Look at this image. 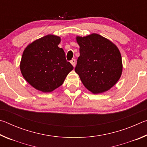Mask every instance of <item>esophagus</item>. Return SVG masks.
Here are the masks:
<instances>
[{"instance_id": "34e87169", "label": "esophagus", "mask_w": 147, "mask_h": 147, "mask_svg": "<svg viewBox=\"0 0 147 147\" xmlns=\"http://www.w3.org/2000/svg\"><path fill=\"white\" fill-rule=\"evenodd\" d=\"M71 63L73 65V67H75V65H76V60L74 59H73L71 61Z\"/></svg>"}]
</instances>
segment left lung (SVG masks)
Returning a JSON list of instances; mask_svg holds the SVG:
<instances>
[{"mask_svg": "<svg viewBox=\"0 0 147 147\" xmlns=\"http://www.w3.org/2000/svg\"><path fill=\"white\" fill-rule=\"evenodd\" d=\"M76 39L80 56L74 70L84 86L94 94L109 90L117 82L123 71L117 47L97 34Z\"/></svg>", "mask_w": 147, "mask_h": 147, "instance_id": "1", "label": "left lung"}]
</instances>
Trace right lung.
Returning a JSON list of instances; mask_svg holds the SVG:
<instances>
[{"label": "right lung", "mask_w": 147, "mask_h": 147, "mask_svg": "<svg viewBox=\"0 0 147 147\" xmlns=\"http://www.w3.org/2000/svg\"><path fill=\"white\" fill-rule=\"evenodd\" d=\"M60 41L59 36L47 35L29 44L22 56L20 69L24 78L44 93L61 86L73 69L63 49L58 47Z\"/></svg>", "instance_id": "add662e5"}]
</instances>
